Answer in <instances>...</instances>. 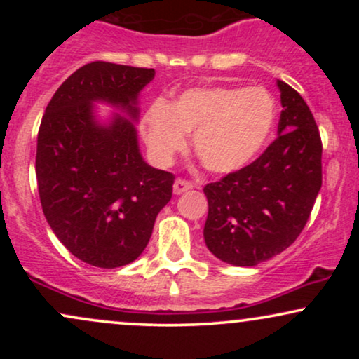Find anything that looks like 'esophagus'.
I'll return each mask as SVG.
<instances>
[{
  "mask_svg": "<svg viewBox=\"0 0 359 359\" xmlns=\"http://www.w3.org/2000/svg\"><path fill=\"white\" fill-rule=\"evenodd\" d=\"M189 189H192V184L187 182V180L177 179L175 182H174V194H177V196H179V194L185 192V191H189Z\"/></svg>",
  "mask_w": 359,
  "mask_h": 359,
  "instance_id": "1",
  "label": "esophagus"
}]
</instances>
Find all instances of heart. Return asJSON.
<instances>
[{
  "label": "heart",
  "instance_id": "b5f03b06",
  "mask_svg": "<svg viewBox=\"0 0 359 359\" xmlns=\"http://www.w3.org/2000/svg\"><path fill=\"white\" fill-rule=\"evenodd\" d=\"M277 121V102L263 88L185 89L170 102L155 101L142 118L143 137L158 163L168 165L192 133L194 154L217 175L240 172L262 155Z\"/></svg>",
  "mask_w": 359,
  "mask_h": 359
}]
</instances>
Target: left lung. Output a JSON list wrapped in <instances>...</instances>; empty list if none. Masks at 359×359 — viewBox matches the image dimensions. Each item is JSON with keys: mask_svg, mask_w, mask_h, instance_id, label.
<instances>
[{"mask_svg": "<svg viewBox=\"0 0 359 359\" xmlns=\"http://www.w3.org/2000/svg\"><path fill=\"white\" fill-rule=\"evenodd\" d=\"M278 138L240 172L208 184L204 241L221 262L255 266L288 248L304 229L323 185V143L302 96L277 81Z\"/></svg>", "mask_w": 359, "mask_h": 359, "instance_id": "1", "label": "left lung"}]
</instances>
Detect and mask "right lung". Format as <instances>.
<instances>
[{
  "mask_svg": "<svg viewBox=\"0 0 359 359\" xmlns=\"http://www.w3.org/2000/svg\"><path fill=\"white\" fill-rule=\"evenodd\" d=\"M154 77V69L90 62L62 82L40 123L35 174L45 219L93 266L135 262L172 199L174 175L143 160L135 126L140 93ZM96 104L115 113L101 118Z\"/></svg>",
  "mask_w": 359,
  "mask_h": 359,
  "instance_id": "right-lung-1",
  "label": "right lung"
}]
</instances>
